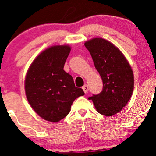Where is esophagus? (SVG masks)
Here are the masks:
<instances>
[{
	"label": "esophagus",
	"instance_id": "34e87169",
	"mask_svg": "<svg viewBox=\"0 0 156 156\" xmlns=\"http://www.w3.org/2000/svg\"><path fill=\"white\" fill-rule=\"evenodd\" d=\"M82 89H83V92H84L85 93H87V92H88V90H89V87H88V85L85 84L84 86L82 87Z\"/></svg>",
	"mask_w": 156,
	"mask_h": 156
}]
</instances>
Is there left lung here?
<instances>
[{
	"label": "left lung",
	"mask_w": 156,
	"mask_h": 156,
	"mask_svg": "<svg viewBox=\"0 0 156 156\" xmlns=\"http://www.w3.org/2000/svg\"><path fill=\"white\" fill-rule=\"evenodd\" d=\"M84 45L103 81L102 91L89 99L99 113L112 116L125 107L132 96L133 72L123 53L108 41L95 37Z\"/></svg>",
	"instance_id": "8db88e82"
}]
</instances>
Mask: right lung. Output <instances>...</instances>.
I'll return each instance as SVG.
<instances>
[{"label":"right lung","instance_id":"1","mask_svg":"<svg viewBox=\"0 0 156 156\" xmlns=\"http://www.w3.org/2000/svg\"><path fill=\"white\" fill-rule=\"evenodd\" d=\"M71 48L53 46L41 53L30 65L25 78L27 100L42 119L58 122L70 112L73 101L84 95L64 70Z\"/></svg>","mask_w":156,"mask_h":156}]
</instances>
